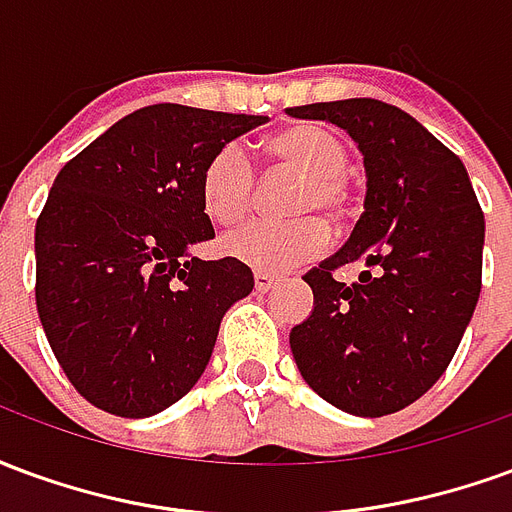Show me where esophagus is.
I'll return each instance as SVG.
<instances>
[{"mask_svg": "<svg viewBox=\"0 0 512 512\" xmlns=\"http://www.w3.org/2000/svg\"><path fill=\"white\" fill-rule=\"evenodd\" d=\"M277 285V279L271 277V274H263V271H257L255 274V290L257 293H266V290H271Z\"/></svg>", "mask_w": 512, "mask_h": 512, "instance_id": "esophagus-1", "label": "esophagus"}]
</instances>
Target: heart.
Masks as SVG:
<instances>
[{
    "mask_svg": "<svg viewBox=\"0 0 512 512\" xmlns=\"http://www.w3.org/2000/svg\"><path fill=\"white\" fill-rule=\"evenodd\" d=\"M263 150L271 164L304 178L288 208L304 219L244 224L224 235L222 252L263 274H282L321 255L326 246L321 219H343L348 147L329 128L299 123L268 136ZM255 186V164L244 147H219L202 169V208L216 224L241 222L255 202Z\"/></svg>",
    "mask_w": 512,
    "mask_h": 512,
    "instance_id": "b5f03b06",
    "label": "heart"
}]
</instances>
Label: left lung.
I'll use <instances>...</instances> for the list:
<instances>
[{"label": "left lung", "mask_w": 512, "mask_h": 512, "mask_svg": "<svg viewBox=\"0 0 512 512\" xmlns=\"http://www.w3.org/2000/svg\"><path fill=\"white\" fill-rule=\"evenodd\" d=\"M345 128L365 156V213L340 252L310 268L315 310L290 351L318 395L356 417H384L436 384L458 351L483 285L485 219L461 158L376 98L290 106ZM365 262L345 286L337 267Z\"/></svg>", "instance_id": "8db88e82"}]
</instances>
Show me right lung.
Returning a JSON list of instances; mask_svg holds the SVG:
<instances>
[{
  "label": "right lung",
  "mask_w": 512,
  "mask_h": 512,
  "mask_svg": "<svg viewBox=\"0 0 512 512\" xmlns=\"http://www.w3.org/2000/svg\"><path fill=\"white\" fill-rule=\"evenodd\" d=\"M263 115L180 104L136 109L73 156L35 224V304L65 376L115 417L158 414L197 384L224 312L255 288L213 238L200 180Z\"/></svg>",
  "instance_id": "add662e5"
}]
</instances>
